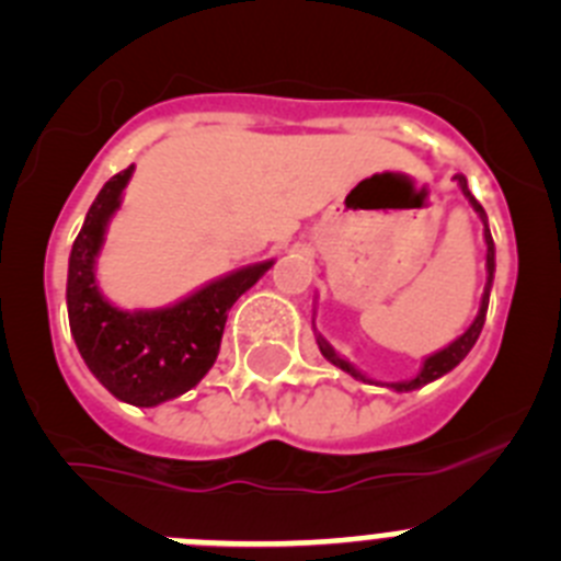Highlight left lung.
<instances>
[{"mask_svg":"<svg viewBox=\"0 0 561 561\" xmlns=\"http://www.w3.org/2000/svg\"><path fill=\"white\" fill-rule=\"evenodd\" d=\"M455 180H458V185H460V191H463L466 199L472 202L474 213H478L480 219H483V238H485V272H489V277H485L483 300H480V311H478V317H474V323L469 325V329H466L463 334L458 336V340L449 342L447 348L438 351V354H433V356H427V359H424V368H421V374L415 376V379H410V381H396V385H388V388L399 390V393H404V390L424 388V385H427V381L440 379V376L449 374V370H453L455 365H460V362H463V356L469 354V351H472L474 342H478L480 331H483V323H485V309H489V291H492V280H494V241H492V232H489V221H485V210H483V207H480V202L474 199L472 193H469V185H466V176H463V173H455ZM317 345H320V354H323L325 359L331 362V365H336V368H342V370H345V374L354 376V379L370 381L368 376L359 374V370H356L348 359H342V356L336 354V351L331 348L329 342H325L323 336H320V334H317Z\"/></svg>","mask_w":561,"mask_h":561,"instance_id":"obj_1","label":"left lung"}]
</instances>
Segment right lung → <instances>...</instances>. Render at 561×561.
Here are the masks:
<instances>
[{
  "instance_id": "add662e5",
  "label": "right lung",
  "mask_w": 561,
  "mask_h": 561,
  "mask_svg": "<svg viewBox=\"0 0 561 561\" xmlns=\"http://www.w3.org/2000/svg\"><path fill=\"white\" fill-rule=\"evenodd\" d=\"M131 171L134 165L114 173L89 207L69 252L67 311L78 351L103 388L134 408H157L196 388L213 368L227 311L272 261L230 272L168 309L123 311L112 306L98 289L95 257Z\"/></svg>"
}]
</instances>
